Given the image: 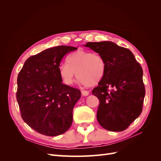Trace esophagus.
<instances>
[{
  "mask_svg": "<svg viewBox=\"0 0 161 161\" xmlns=\"http://www.w3.org/2000/svg\"><path fill=\"white\" fill-rule=\"evenodd\" d=\"M81 93H82V96H87L89 95V92L87 91H81Z\"/></svg>",
  "mask_w": 161,
  "mask_h": 161,
  "instance_id": "1",
  "label": "esophagus"
}]
</instances>
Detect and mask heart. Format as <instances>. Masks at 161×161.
I'll return each mask as SVG.
<instances>
[{
	"label": "heart",
	"instance_id": "heart-1",
	"mask_svg": "<svg viewBox=\"0 0 161 161\" xmlns=\"http://www.w3.org/2000/svg\"><path fill=\"white\" fill-rule=\"evenodd\" d=\"M67 62L62 63L59 66L60 76L66 85H72L77 75L80 84L95 85L98 84L105 75V60L97 53L78 50L68 56Z\"/></svg>",
	"mask_w": 161,
	"mask_h": 161
}]
</instances>
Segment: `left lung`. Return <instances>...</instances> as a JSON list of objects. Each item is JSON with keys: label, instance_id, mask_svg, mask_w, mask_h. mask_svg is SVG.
<instances>
[{"label": "left lung", "instance_id": "8db88e82", "mask_svg": "<svg viewBox=\"0 0 161 161\" xmlns=\"http://www.w3.org/2000/svg\"><path fill=\"white\" fill-rule=\"evenodd\" d=\"M85 46L103 56L106 64L103 79L92 91L99 100L97 121L109 131L125 130L142 111V67L130 50L114 42H88Z\"/></svg>", "mask_w": 161, "mask_h": 161}]
</instances>
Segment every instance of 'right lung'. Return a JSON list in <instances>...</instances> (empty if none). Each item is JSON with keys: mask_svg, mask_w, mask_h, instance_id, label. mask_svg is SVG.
<instances>
[{"mask_svg": "<svg viewBox=\"0 0 161 161\" xmlns=\"http://www.w3.org/2000/svg\"><path fill=\"white\" fill-rule=\"evenodd\" d=\"M75 47L48 48L30 57L17 76V101L23 121L38 133L64 134L72 123V111L80 90L62 83L60 62Z\"/></svg>", "mask_w": 161, "mask_h": 161, "instance_id": "obj_1", "label": "right lung"}]
</instances>
